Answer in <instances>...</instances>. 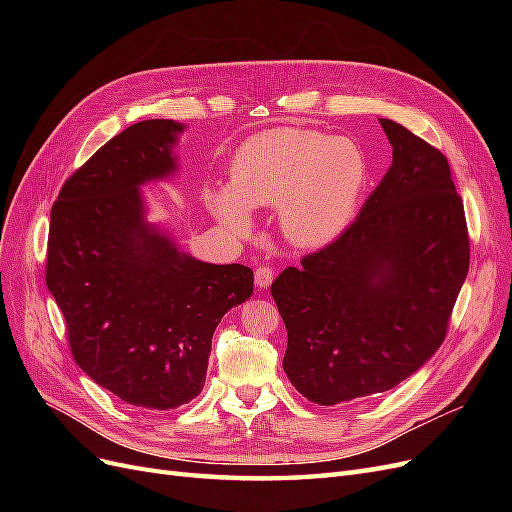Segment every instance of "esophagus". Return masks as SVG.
I'll list each match as a JSON object with an SVG mask.
<instances>
[{
	"instance_id": "1",
	"label": "esophagus",
	"mask_w": 512,
	"mask_h": 512,
	"mask_svg": "<svg viewBox=\"0 0 512 512\" xmlns=\"http://www.w3.org/2000/svg\"><path fill=\"white\" fill-rule=\"evenodd\" d=\"M273 275L275 271L271 267H258L254 277H256V286L258 288H267L271 282H273Z\"/></svg>"
}]
</instances>
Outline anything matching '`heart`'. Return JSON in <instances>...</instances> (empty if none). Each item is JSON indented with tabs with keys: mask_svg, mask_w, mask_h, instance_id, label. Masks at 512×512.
I'll return each instance as SVG.
<instances>
[{
	"mask_svg": "<svg viewBox=\"0 0 512 512\" xmlns=\"http://www.w3.org/2000/svg\"><path fill=\"white\" fill-rule=\"evenodd\" d=\"M365 179V156L350 138L280 128L237 149L228 185H211L207 207L228 228L247 232L250 207L277 205V220L292 245L320 247L348 226Z\"/></svg>",
	"mask_w": 512,
	"mask_h": 512,
	"instance_id": "b5f03b06",
	"label": "heart"
}]
</instances>
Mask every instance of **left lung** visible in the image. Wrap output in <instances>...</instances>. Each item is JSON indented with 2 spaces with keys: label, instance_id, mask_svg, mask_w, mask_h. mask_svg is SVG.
Segmentation results:
<instances>
[{
  "label": "left lung",
  "instance_id": "left-lung-1",
  "mask_svg": "<svg viewBox=\"0 0 512 512\" xmlns=\"http://www.w3.org/2000/svg\"><path fill=\"white\" fill-rule=\"evenodd\" d=\"M380 126L393 164L359 218L271 284L288 331L286 376L320 406L384 393L421 369L444 342L470 267L444 153L397 121Z\"/></svg>",
  "mask_w": 512,
  "mask_h": 512
}]
</instances>
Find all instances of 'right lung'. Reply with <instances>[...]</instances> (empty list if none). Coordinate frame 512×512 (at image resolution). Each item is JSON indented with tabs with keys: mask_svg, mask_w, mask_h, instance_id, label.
I'll list each match as a JSON object with an SVG mask.
<instances>
[{
	"mask_svg": "<svg viewBox=\"0 0 512 512\" xmlns=\"http://www.w3.org/2000/svg\"><path fill=\"white\" fill-rule=\"evenodd\" d=\"M183 128L134 123L76 170L51 209L46 286L74 361L145 410H175L203 391L215 327L254 290L250 267L196 260L145 218L141 185L175 173Z\"/></svg>",
	"mask_w": 512,
	"mask_h": 512,
	"instance_id": "right-lung-1",
	"label": "right lung"
}]
</instances>
